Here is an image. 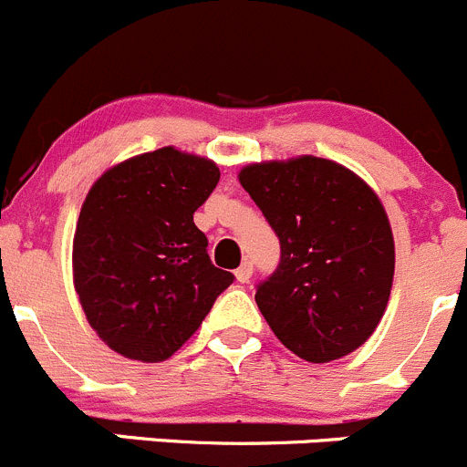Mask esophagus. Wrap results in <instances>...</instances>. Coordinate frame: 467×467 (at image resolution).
I'll use <instances>...</instances> for the list:
<instances>
[{
  "instance_id": "1",
  "label": "esophagus",
  "mask_w": 467,
  "mask_h": 467,
  "mask_svg": "<svg viewBox=\"0 0 467 467\" xmlns=\"http://www.w3.org/2000/svg\"><path fill=\"white\" fill-rule=\"evenodd\" d=\"M252 273H254V265H252V261H245L241 268H236V279L241 284H247V282H250Z\"/></svg>"
}]
</instances>
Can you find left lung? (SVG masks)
Returning <instances> with one entry per match:
<instances>
[{"instance_id": "8db88e82", "label": "left lung", "mask_w": 467, "mask_h": 467, "mask_svg": "<svg viewBox=\"0 0 467 467\" xmlns=\"http://www.w3.org/2000/svg\"><path fill=\"white\" fill-rule=\"evenodd\" d=\"M241 185L279 238V264L256 284L277 339L307 362L362 346L388 307L394 241L383 203L332 160L250 164Z\"/></svg>"}]
</instances>
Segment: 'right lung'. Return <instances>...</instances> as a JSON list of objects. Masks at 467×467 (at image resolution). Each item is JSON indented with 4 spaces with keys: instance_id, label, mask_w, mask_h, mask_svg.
I'll return each mask as SVG.
<instances>
[{
    "instance_id": "right-lung-1",
    "label": "right lung",
    "mask_w": 467,
    "mask_h": 467,
    "mask_svg": "<svg viewBox=\"0 0 467 467\" xmlns=\"http://www.w3.org/2000/svg\"><path fill=\"white\" fill-rule=\"evenodd\" d=\"M217 181L211 160L164 146L112 167L87 194L73 243L75 288L112 350L162 362L234 284L213 265L194 224Z\"/></svg>"
}]
</instances>
